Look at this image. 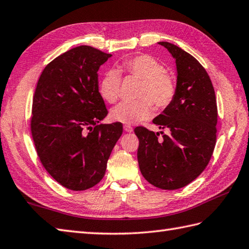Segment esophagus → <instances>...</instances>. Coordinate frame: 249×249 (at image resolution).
<instances>
[{"instance_id":"1","label":"esophagus","mask_w":249,"mask_h":249,"mask_svg":"<svg viewBox=\"0 0 249 249\" xmlns=\"http://www.w3.org/2000/svg\"><path fill=\"white\" fill-rule=\"evenodd\" d=\"M124 130L126 133H131V131H133V127H131L130 125H124Z\"/></svg>"}]
</instances>
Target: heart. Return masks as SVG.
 <instances>
[{
	"label": "heart",
	"instance_id": "obj_1",
	"mask_svg": "<svg viewBox=\"0 0 249 249\" xmlns=\"http://www.w3.org/2000/svg\"><path fill=\"white\" fill-rule=\"evenodd\" d=\"M122 71L129 76L142 80L134 102H122L111 109L110 116L115 122L123 124H136L151 118L152 106L163 109L170 105L177 95V81L166 72L161 62L149 54L130 57L122 63ZM122 86V77L114 68L107 70L100 78L98 92L107 103L112 104L118 99Z\"/></svg>",
	"mask_w": 249,
	"mask_h": 249
}]
</instances>
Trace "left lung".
<instances>
[{
    "label": "left lung",
    "mask_w": 249,
    "mask_h": 249,
    "mask_svg": "<svg viewBox=\"0 0 249 249\" xmlns=\"http://www.w3.org/2000/svg\"><path fill=\"white\" fill-rule=\"evenodd\" d=\"M176 59L178 81L173 102L153 120L168 134L135 128L139 139V168L155 187L173 190L186 186L203 172L216 144L217 104L204 67L176 45L160 43Z\"/></svg>",
    "instance_id": "8db88e82"
}]
</instances>
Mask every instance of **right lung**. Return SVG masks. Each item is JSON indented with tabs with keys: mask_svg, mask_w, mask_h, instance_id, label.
Instances as JSON below:
<instances>
[{
	"mask_svg": "<svg viewBox=\"0 0 249 249\" xmlns=\"http://www.w3.org/2000/svg\"><path fill=\"white\" fill-rule=\"evenodd\" d=\"M111 54L79 46L47 65L32 104L31 134L40 162L71 190L95 186L123 133L120 122L98 124L108 111L98 92L99 66Z\"/></svg>",
	"mask_w": 249,
	"mask_h": 249,
	"instance_id": "right-lung-1",
	"label": "right lung"
}]
</instances>
